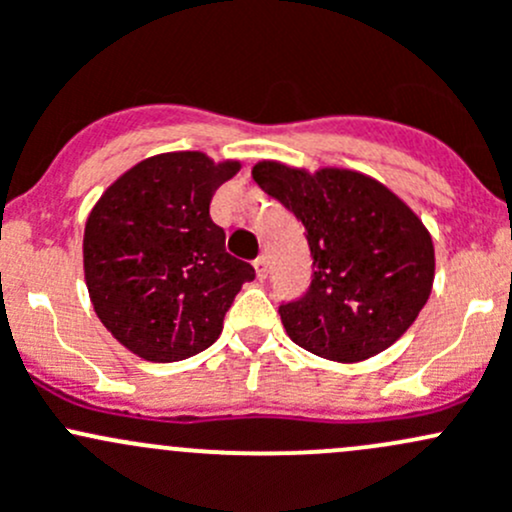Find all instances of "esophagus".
<instances>
[{"label": "esophagus", "mask_w": 512, "mask_h": 512, "mask_svg": "<svg viewBox=\"0 0 512 512\" xmlns=\"http://www.w3.org/2000/svg\"><path fill=\"white\" fill-rule=\"evenodd\" d=\"M254 268H256V276L261 278H266V273H268V266H266V256H258L256 261H254Z\"/></svg>", "instance_id": "34e87169"}]
</instances>
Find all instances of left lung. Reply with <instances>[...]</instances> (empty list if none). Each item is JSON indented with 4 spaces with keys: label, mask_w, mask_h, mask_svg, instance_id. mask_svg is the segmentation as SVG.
Wrapping results in <instances>:
<instances>
[{
    "label": "left lung",
    "mask_w": 512,
    "mask_h": 512,
    "mask_svg": "<svg viewBox=\"0 0 512 512\" xmlns=\"http://www.w3.org/2000/svg\"><path fill=\"white\" fill-rule=\"evenodd\" d=\"M256 184L305 226L313 281L278 308L295 345L333 362L387 350L414 323L434 286V241L377 179L342 167L318 172L263 160Z\"/></svg>",
    "instance_id": "1"
}]
</instances>
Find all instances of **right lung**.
Listing matches in <instances>:
<instances>
[{"label":"right lung","mask_w":512,"mask_h":512,"mask_svg":"<svg viewBox=\"0 0 512 512\" xmlns=\"http://www.w3.org/2000/svg\"><path fill=\"white\" fill-rule=\"evenodd\" d=\"M241 170L204 152H165L130 167L91 209L83 271L100 323L133 355L177 362L207 350L254 266L226 254L209 217Z\"/></svg>","instance_id":"1"}]
</instances>
